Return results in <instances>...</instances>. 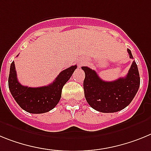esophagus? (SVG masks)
<instances>
[{
    "instance_id": "obj_1",
    "label": "esophagus",
    "mask_w": 151,
    "mask_h": 151,
    "mask_svg": "<svg viewBox=\"0 0 151 151\" xmlns=\"http://www.w3.org/2000/svg\"><path fill=\"white\" fill-rule=\"evenodd\" d=\"M83 64H84V61H80V62L78 63V66H79V68H81V67L82 66V65H83Z\"/></svg>"
}]
</instances>
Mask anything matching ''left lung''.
<instances>
[{
	"label": "left lung",
	"mask_w": 151,
	"mask_h": 151,
	"mask_svg": "<svg viewBox=\"0 0 151 151\" xmlns=\"http://www.w3.org/2000/svg\"><path fill=\"white\" fill-rule=\"evenodd\" d=\"M130 58H133L128 49ZM85 72L83 90L86 102L96 111L105 113L116 112L130 104L140 86V76L137 64L132 62L124 77L114 81H105L97 73L88 67H82Z\"/></svg>",
	"instance_id": "8db88e82"
}]
</instances>
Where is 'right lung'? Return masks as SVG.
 <instances>
[{"mask_svg": "<svg viewBox=\"0 0 151 151\" xmlns=\"http://www.w3.org/2000/svg\"><path fill=\"white\" fill-rule=\"evenodd\" d=\"M77 68L74 65L58 74L53 83L40 87H28L19 83L15 64L10 65L8 86L13 97L23 110L33 114L49 112L57 106L61 96V90Z\"/></svg>", "mask_w": 151, "mask_h": 151, "instance_id": "add662e5", "label": "right lung"}]
</instances>
